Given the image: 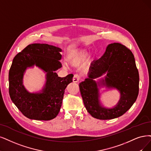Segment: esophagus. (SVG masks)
Returning <instances> with one entry per match:
<instances>
[{"instance_id":"1","label":"esophagus","mask_w":151,"mask_h":151,"mask_svg":"<svg viewBox=\"0 0 151 151\" xmlns=\"http://www.w3.org/2000/svg\"><path fill=\"white\" fill-rule=\"evenodd\" d=\"M80 79V76L78 74H75L73 76V81L74 83H77L79 81Z\"/></svg>"}]
</instances>
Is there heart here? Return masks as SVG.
Segmentation results:
<instances>
[{"instance_id":"1","label":"heart","mask_w":151,"mask_h":151,"mask_svg":"<svg viewBox=\"0 0 151 151\" xmlns=\"http://www.w3.org/2000/svg\"><path fill=\"white\" fill-rule=\"evenodd\" d=\"M86 50H82L70 55L68 58L69 63L73 66H78L84 61L88 56Z\"/></svg>"}]
</instances>
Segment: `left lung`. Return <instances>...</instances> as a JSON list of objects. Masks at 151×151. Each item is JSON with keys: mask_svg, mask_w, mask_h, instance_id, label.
<instances>
[{"mask_svg": "<svg viewBox=\"0 0 151 151\" xmlns=\"http://www.w3.org/2000/svg\"><path fill=\"white\" fill-rule=\"evenodd\" d=\"M107 73L104 79H94ZM139 72L129 49L119 43L107 46L102 57L91 63L88 78L80 83V90L88 112L93 118L106 120L124 114L134 103L139 93ZM98 86L116 88L120 92L119 102L113 109L103 107L99 101Z\"/></svg>", "mask_w": 151, "mask_h": 151, "instance_id": "left-lung-1", "label": "left lung"}]
</instances>
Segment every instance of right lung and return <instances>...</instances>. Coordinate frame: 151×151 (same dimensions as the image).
Segmentation results:
<instances>
[{
    "label": "right lung",
    "instance_id": "obj_1",
    "mask_svg": "<svg viewBox=\"0 0 151 151\" xmlns=\"http://www.w3.org/2000/svg\"><path fill=\"white\" fill-rule=\"evenodd\" d=\"M61 49L48 44L29 45L14 57L9 70V94L12 102L27 118L38 121L55 118L62 104L65 90L73 75L59 77L55 71L62 65ZM35 65L47 73L46 85L40 93H29L23 85L29 67Z\"/></svg>",
    "mask_w": 151,
    "mask_h": 151
}]
</instances>
